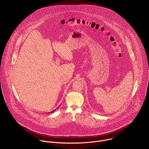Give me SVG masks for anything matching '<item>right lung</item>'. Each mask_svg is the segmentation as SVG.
<instances>
[{"mask_svg":"<svg viewBox=\"0 0 149 149\" xmlns=\"http://www.w3.org/2000/svg\"><path fill=\"white\" fill-rule=\"evenodd\" d=\"M56 111V109H55V110H54V111ZM54 112V111H52V112Z\"/></svg>","mask_w":149,"mask_h":149,"instance_id":"add662e5","label":"right lung"}]
</instances>
